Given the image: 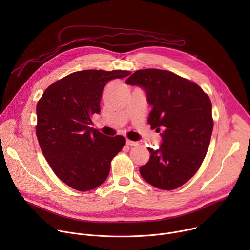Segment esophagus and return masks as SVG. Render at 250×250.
Listing matches in <instances>:
<instances>
[{
  "mask_svg": "<svg viewBox=\"0 0 250 250\" xmlns=\"http://www.w3.org/2000/svg\"><path fill=\"white\" fill-rule=\"evenodd\" d=\"M126 145H127V146H138V142H137V141H132V140L126 139Z\"/></svg>",
  "mask_w": 250,
  "mask_h": 250,
  "instance_id": "obj_1",
  "label": "esophagus"
}]
</instances>
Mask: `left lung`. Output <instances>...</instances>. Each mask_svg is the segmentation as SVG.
I'll use <instances>...</instances> for the list:
<instances>
[{
    "label": "left lung",
    "instance_id": "8db88e82",
    "mask_svg": "<svg viewBox=\"0 0 250 250\" xmlns=\"http://www.w3.org/2000/svg\"><path fill=\"white\" fill-rule=\"evenodd\" d=\"M126 84L145 90L152 110L151 128L161 131L157 150L148 148L150 157L139 168L150 185L174 190L185 184L199 170L212 132L211 103L196 83L159 69L137 70Z\"/></svg>",
    "mask_w": 250,
    "mask_h": 250
}]
</instances>
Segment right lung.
Returning <instances> with one entry per match:
<instances>
[{
    "instance_id": "obj_1",
    "label": "right lung",
    "mask_w": 250,
    "mask_h": 250,
    "mask_svg": "<svg viewBox=\"0 0 250 250\" xmlns=\"http://www.w3.org/2000/svg\"><path fill=\"white\" fill-rule=\"evenodd\" d=\"M129 71L84 70L50 85L37 104V136L42 151L59 179L86 192L103 184L112 159L125 145L122 135H104L90 127L101 112L105 84L128 76Z\"/></svg>"
}]
</instances>
